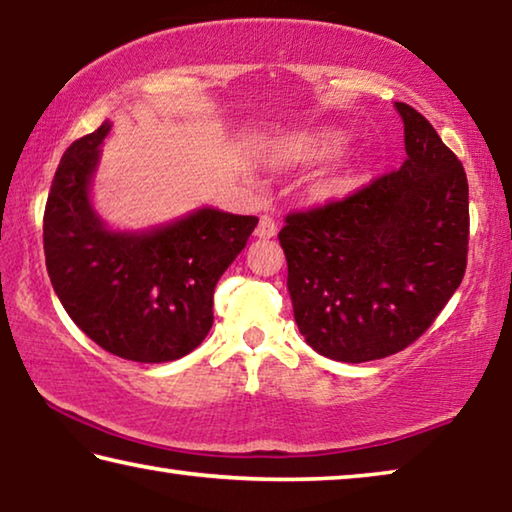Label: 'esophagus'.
<instances>
[{"label": "esophagus", "instance_id": "1", "mask_svg": "<svg viewBox=\"0 0 512 512\" xmlns=\"http://www.w3.org/2000/svg\"><path fill=\"white\" fill-rule=\"evenodd\" d=\"M257 237L259 239H273L275 235H277V223H275V219L273 216H268V214H264L262 219H259V223H257Z\"/></svg>", "mask_w": 512, "mask_h": 512}]
</instances>
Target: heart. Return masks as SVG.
I'll return each instance as SVG.
<instances>
[{
	"label": "heart",
	"instance_id": "obj_1",
	"mask_svg": "<svg viewBox=\"0 0 512 512\" xmlns=\"http://www.w3.org/2000/svg\"><path fill=\"white\" fill-rule=\"evenodd\" d=\"M341 144L343 137L339 133H316L298 144V153L302 158H327V155L339 151ZM345 187H348V180L334 178L332 183L327 185V194H339Z\"/></svg>",
	"mask_w": 512,
	"mask_h": 512
}]
</instances>
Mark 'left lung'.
<instances>
[{
	"label": "left lung",
	"instance_id": "8db88e82",
	"mask_svg": "<svg viewBox=\"0 0 512 512\" xmlns=\"http://www.w3.org/2000/svg\"><path fill=\"white\" fill-rule=\"evenodd\" d=\"M406 160L359 192L291 212L280 230L300 334L327 359L391 357L427 332L461 284L470 201L461 160L395 103Z\"/></svg>",
	"mask_w": 512,
	"mask_h": 512
}]
</instances>
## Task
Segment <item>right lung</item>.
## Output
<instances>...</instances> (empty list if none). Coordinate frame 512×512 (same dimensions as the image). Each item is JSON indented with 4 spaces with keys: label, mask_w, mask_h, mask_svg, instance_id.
I'll return each mask as SVG.
<instances>
[{
    "label": "right lung",
    "mask_w": 512,
    "mask_h": 512,
    "mask_svg": "<svg viewBox=\"0 0 512 512\" xmlns=\"http://www.w3.org/2000/svg\"><path fill=\"white\" fill-rule=\"evenodd\" d=\"M108 131L103 121L60 158L42 219L51 287L106 352L140 363L180 359L210 332L216 282L259 219L201 207L144 232L106 228L90 183Z\"/></svg>",
    "instance_id": "add662e5"
}]
</instances>
